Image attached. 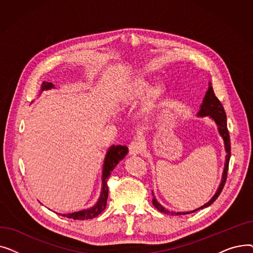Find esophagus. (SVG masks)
I'll return each mask as SVG.
<instances>
[{"instance_id": "esophagus-1", "label": "esophagus", "mask_w": 253, "mask_h": 253, "mask_svg": "<svg viewBox=\"0 0 253 253\" xmlns=\"http://www.w3.org/2000/svg\"><path fill=\"white\" fill-rule=\"evenodd\" d=\"M143 145L140 140H134L129 144V154L136 156L142 152Z\"/></svg>"}]
</instances>
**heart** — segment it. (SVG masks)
<instances>
[{
    "label": "heart",
    "instance_id": "obj_1",
    "mask_svg": "<svg viewBox=\"0 0 253 253\" xmlns=\"http://www.w3.org/2000/svg\"><path fill=\"white\" fill-rule=\"evenodd\" d=\"M141 114L149 120L154 117L165 101L166 90L162 85H155L152 87V82L148 79L138 78L130 83L120 96V101L123 104H134L138 102L144 95Z\"/></svg>",
    "mask_w": 253,
    "mask_h": 253
}]
</instances>
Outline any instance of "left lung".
<instances>
[{
  "instance_id": "obj_1",
  "label": "left lung",
  "mask_w": 253,
  "mask_h": 253,
  "mask_svg": "<svg viewBox=\"0 0 253 253\" xmlns=\"http://www.w3.org/2000/svg\"><path fill=\"white\" fill-rule=\"evenodd\" d=\"M197 116L198 117H210L212 120H213L215 124L217 125V129H218L219 134L223 139L224 149H225V153H227V156H225L224 168H223V172H222L221 181L219 183V187H218L216 193L214 194L213 197L210 199V201H208L206 204H204L200 208L195 209L193 211H188V212H174V211H170V210L164 208L160 203L157 201V199L154 196V192H152V194H153V205L159 211L163 212V213H166V214H171V215L190 214V213H193V212H196L197 210H200V209H203V208H206V207L210 206L220 195V193H221V191L224 187L225 180H227L229 163H230V158H231V140H230V134H229V130H228V126H227V116H225V112H224L222 104L220 103L218 98L215 96L213 88H212L210 82H209L208 90L206 92L205 97L203 99V102L201 104L200 111H199Z\"/></svg>"
}]
</instances>
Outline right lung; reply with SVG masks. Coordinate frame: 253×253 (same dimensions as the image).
Returning <instances> with one entry per match:
<instances>
[{
	"label": "right lung",
	"mask_w": 253,
	"mask_h": 253,
	"mask_svg": "<svg viewBox=\"0 0 253 253\" xmlns=\"http://www.w3.org/2000/svg\"><path fill=\"white\" fill-rule=\"evenodd\" d=\"M51 88H54V85L49 82H43L41 86V92L44 90H49ZM128 153V148L125 145H112V147L108 150L104 158V163L102 167V185H101V193L98 201L94 206L91 208L84 209L81 211L73 212V213L68 214H60L62 216L73 218V219H91L96 217L98 214L105 209L106 207V201H108L109 196V188H108V178L110 177L112 171L117 166V164L123 160L124 157ZM59 214V213H58Z\"/></svg>",
	"instance_id": "1"
}]
</instances>
